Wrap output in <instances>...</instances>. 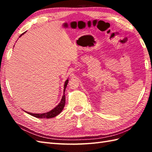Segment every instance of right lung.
I'll list each match as a JSON object with an SVG mask.
<instances>
[{
    "label": "right lung",
    "mask_w": 152,
    "mask_h": 152,
    "mask_svg": "<svg viewBox=\"0 0 152 152\" xmlns=\"http://www.w3.org/2000/svg\"><path fill=\"white\" fill-rule=\"evenodd\" d=\"M26 32H25L23 34H21L19 37H21L23 34H24ZM68 82H69V80H66L65 81V83H64V90H63V97L61 99V102L58 104V105L56 106V108H54L53 110H51V111L46 112V113H44V114H33V113H30L26 112L27 114H30L31 115L34 116V117H36L38 118H52L56 117V115H57L58 114H59L60 113L62 112V110H63V108L64 105H65V95H64V91H65V89L66 88V86L68 84Z\"/></svg>",
    "instance_id": "1"
}]
</instances>
